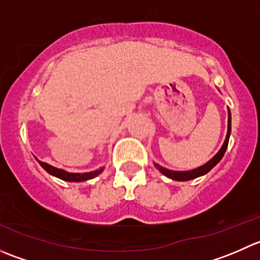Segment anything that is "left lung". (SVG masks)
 I'll return each instance as SVG.
<instances>
[{"mask_svg": "<svg viewBox=\"0 0 260 260\" xmlns=\"http://www.w3.org/2000/svg\"><path fill=\"white\" fill-rule=\"evenodd\" d=\"M230 133H232V114H230L229 108H228V132H226V138H225L224 143H222L221 148L219 149L216 154L210 159V161L206 162L205 165L200 167H196L193 170H188V171H174V170H169V169H165V167L159 166L158 164H153L154 167L161 172L162 175H165L166 177L169 179L175 180V181H188V180H193L196 177H200L204 176V175L208 174L209 171H211L220 161L221 158L224 157L225 151L228 148V143H229V137H230Z\"/></svg>", "mask_w": 260, "mask_h": 260, "instance_id": "left-lung-1", "label": "left lung"}]
</instances>
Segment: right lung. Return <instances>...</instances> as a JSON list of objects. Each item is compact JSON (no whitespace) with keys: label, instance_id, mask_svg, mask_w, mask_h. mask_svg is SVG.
I'll return each instance as SVG.
<instances>
[{"label":"right lung","instance_id":"1","mask_svg":"<svg viewBox=\"0 0 260 260\" xmlns=\"http://www.w3.org/2000/svg\"><path fill=\"white\" fill-rule=\"evenodd\" d=\"M36 161H38L39 164H40V166L43 167V169L45 170L48 174L51 175V176L57 177V179H60V180L68 181V182H83V181L91 180V179H94V177L98 176L99 174H102L104 170V167H101V169L95 170V171L81 172V174H79V172H68V171H65V170L57 169V167L51 166V165L46 164V162L39 161L38 158H36Z\"/></svg>","mask_w":260,"mask_h":260}]
</instances>
